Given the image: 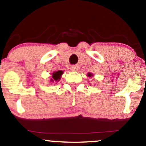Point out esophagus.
Instances as JSON below:
<instances>
[{
    "mask_svg": "<svg viewBox=\"0 0 146 146\" xmlns=\"http://www.w3.org/2000/svg\"><path fill=\"white\" fill-rule=\"evenodd\" d=\"M78 69V66H71V70L73 71H76Z\"/></svg>",
    "mask_w": 146,
    "mask_h": 146,
    "instance_id": "obj_1",
    "label": "esophagus"
}]
</instances>
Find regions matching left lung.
I'll return each mask as SVG.
<instances>
[{
    "label": "left lung",
    "mask_w": 146,
    "mask_h": 146,
    "mask_svg": "<svg viewBox=\"0 0 146 146\" xmlns=\"http://www.w3.org/2000/svg\"><path fill=\"white\" fill-rule=\"evenodd\" d=\"M91 75H91V73H88V76H91Z\"/></svg>",
    "instance_id": "8db88e82"
}]
</instances>
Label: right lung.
<instances>
[{"instance_id":"1","label":"right lung","mask_w":146,"mask_h":146,"mask_svg":"<svg viewBox=\"0 0 146 146\" xmlns=\"http://www.w3.org/2000/svg\"><path fill=\"white\" fill-rule=\"evenodd\" d=\"M63 72L62 71H58L56 72H53L52 74V78L51 79V81H59L60 80V76L62 75Z\"/></svg>"}]
</instances>
